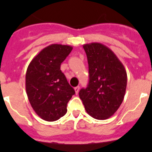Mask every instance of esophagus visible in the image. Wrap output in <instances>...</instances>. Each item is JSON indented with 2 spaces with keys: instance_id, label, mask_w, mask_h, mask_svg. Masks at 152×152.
<instances>
[{
  "instance_id": "1",
  "label": "esophagus",
  "mask_w": 152,
  "mask_h": 152,
  "mask_svg": "<svg viewBox=\"0 0 152 152\" xmlns=\"http://www.w3.org/2000/svg\"><path fill=\"white\" fill-rule=\"evenodd\" d=\"M74 90H75V92H76V94L77 95V94L79 93V91H80V87L77 86V87H76V88H74Z\"/></svg>"
}]
</instances>
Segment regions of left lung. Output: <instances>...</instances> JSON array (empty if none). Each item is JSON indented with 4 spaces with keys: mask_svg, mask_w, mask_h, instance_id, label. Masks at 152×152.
Listing matches in <instances>:
<instances>
[{
    "mask_svg": "<svg viewBox=\"0 0 152 152\" xmlns=\"http://www.w3.org/2000/svg\"><path fill=\"white\" fill-rule=\"evenodd\" d=\"M88 57L89 83L79 92L87 113L98 120L113 116L122 103L127 73L115 53L103 44L83 46Z\"/></svg>",
    "mask_w": 152,
    "mask_h": 152,
    "instance_id": "left-lung-1",
    "label": "left lung"
}]
</instances>
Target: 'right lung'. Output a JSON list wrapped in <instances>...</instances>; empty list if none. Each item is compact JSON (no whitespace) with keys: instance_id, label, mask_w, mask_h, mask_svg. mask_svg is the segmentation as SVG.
<instances>
[{"instance_id":"obj_1","label":"right lung","mask_w":152,"mask_h":152,"mask_svg":"<svg viewBox=\"0 0 152 152\" xmlns=\"http://www.w3.org/2000/svg\"><path fill=\"white\" fill-rule=\"evenodd\" d=\"M72 47L51 44L30 62L26 72V91L31 107L42 119L58 120L66 113L67 103L75 91L61 70V64Z\"/></svg>"}]
</instances>
